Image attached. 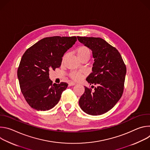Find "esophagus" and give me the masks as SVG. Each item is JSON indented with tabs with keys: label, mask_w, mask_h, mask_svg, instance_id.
<instances>
[{
	"label": "esophagus",
	"mask_w": 150,
	"mask_h": 150,
	"mask_svg": "<svg viewBox=\"0 0 150 150\" xmlns=\"http://www.w3.org/2000/svg\"><path fill=\"white\" fill-rule=\"evenodd\" d=\"M75 83L74 82H69V86H72V85H75Z\"/></svg>",
	"instance_id": "34e87169"
}]
</instances>
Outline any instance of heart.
I'll return each mask as SVG.
<instances>
[{
    "mask_svg": "<svg viewBox=\"0 0 150 150\" xmlns=\"http://www.w3.org/2000/svg\"><path fill=\"white\" fill-rule=\"evenodd\" d=\"M76 52L79 59L85 57V56L90 57V54H91V52L89 48H88L85 46H81L78 47L76 50ZM65 57H66V55L63 56V59H65ZM69 75L71 78H72L74 80H75V81H78L81 78V75L76 72H72Z\"/></svg>",
    "mask_w": 150,
    "mask_h": 150,
    "instance_id": "1",
    "label": "heart"
}]
</instances>
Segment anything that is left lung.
Wrapping results in <instances>:
<instances>
[{
  "instance_id": "1",
  "label": "left lung",
  "mask_w": 150,
  "mask_h": 150,
  "mask_svg": "<svg viewBox=\"0 0 150 150\" xmlns=\"http://www.w3.org/2000/svg\"><path fill=\"white\" fill-rule=\"evenodd\" d=\"M78 41L92 51V72L86 81L93 85L85 87L79 100L81 109L88 115L97 116L112 109L121 98L126 68L118 50L101 38L77 37Z\"/></svg>"
}]
</instances>
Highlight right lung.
<instances>
[{"label":"right lung","mask_w":150,"mask_h":150,"mask_svg":"<svg viewBox=\"0 0 150 150\" xmlns=\"http://www.w3.org/2000/svg\"><path fill=\"white\" fill-rule=\"evenodd\" d=\"M76 41L75 36L44 38L23 54L17 75L21 92L34 109L49 110L58 103L68 84H53L49 71L60 67L63 54Z\"/></svg>","instance_id":"add662e5"}]
</instances>
